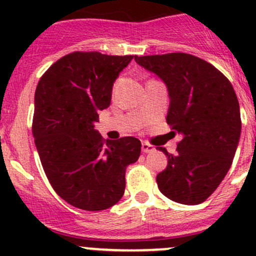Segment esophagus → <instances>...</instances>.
<instances>
[{
	"mask_svg": "<svg viewBox=\"0 0 256 256\" xmlns=\"http://www.w3.org/2000/svg\"><path fill=\"white\" fill-rule=\"evenodd\" d=\"M141 150H142V152L148 154V152H152V151L155 150V148H154L152 145H150V144L142 142V145H141Z\"/></svg>",
	"mask_w": 256,
	"mask_h": 256,
	"instance_id": "1",
	"label": "esophagus"
}]
</instances>
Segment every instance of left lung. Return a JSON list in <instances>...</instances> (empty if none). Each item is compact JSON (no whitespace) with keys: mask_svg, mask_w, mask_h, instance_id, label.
Returning a JSON list of instances; mask_svg holds the SVG:
<instances>
[{"mask_svg":"<svg viewBox=\"0 0 256 256\" xmlns=\"http://www.w3.org/2000/svg\"><path fill=\"white\" fill-rule=\"evenodd\" d=\"M168 88L166 122L182 138L158 174V190L170 200L198 205L208 199L232 166L240 132V108L230 81L212 64L182 52L135 56Z\"/></svg>","mask_w":256,"mask_h":256,"instance_id":"left-lung-1","label":"left lung"}]
</instances>
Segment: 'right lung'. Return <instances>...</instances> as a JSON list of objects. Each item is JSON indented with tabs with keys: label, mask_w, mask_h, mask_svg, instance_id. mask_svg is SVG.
Returning <instances> with one entry per match:
<instances>
[{
	"label": "right lung",
	"mask_w": 256,
	"mask_h": 256,
	"mask_svg": "<svg viewBox=\"0 0 256 256\" xmlns=\"http://www.w3.org/2000/svg\"><path fill=\"white\" fill-rule=\"evenodd\" d=\"M134 56L72 52L56 61L34 92L32 134L42 168L60 198L100 212L125 192V172L141 142L126 136L104 141L95 130L98 111L110 106L112 86Z\"/></svg>",
	"instance_id": "obj_1"
}]
</instances>
